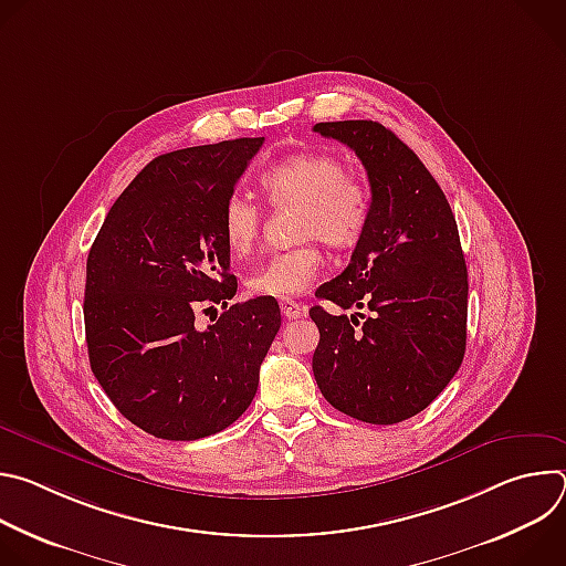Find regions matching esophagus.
<instances>
[{
  "label": "esophagus",
  "mask_w": 566,
  "mask_h": 566,
  "mask_svg": "<svg viewBox=\"0 0 566 566\" xmlns=\"http://www.w3.org/2000/svg\"><path fill=\"white\" fill-rule=\"evenodd\" d=\"M280 308H282V315L286 319H297V317H304L306 315V306L295 302L293 297H282L280 300Z\"/></svg>",
  "instance_id": "1"
}]
</instances>
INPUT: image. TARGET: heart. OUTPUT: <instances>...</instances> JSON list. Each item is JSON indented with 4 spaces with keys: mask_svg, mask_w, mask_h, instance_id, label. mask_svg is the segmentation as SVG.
<instances>
[{
    "mask_svg": "<svg viewBox=\"0 0 566 566\" xmlns=\"http://www.w3.org/2000/svg\"><path fill=\"white\" fill-rule=\"evenodd\" d=\"M260 186L273 206H300L297 239L308 241L269 258L247 284L255 295L293 297L319 273L322 253L313 239L332 249H347L363 237L369 221V192L338 156L325 151H302L280 160L262 175ZM260 230L262 212L251 199L241 195L226 199L221 237L232 258L251 255Z\"/></svg>",
    "mask_w": 566,
    "mask_h": 566,
    "instance_id": "1",
    "label": "heart"
}]
</instances>
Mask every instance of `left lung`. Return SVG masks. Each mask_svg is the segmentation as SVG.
<instances>
[{
    "label": "left lung",
    "instance_id": "1",
    "mask_svg": "<svg viewBox=\"0 0 566 566\" xmlns=\"http://www.w3.org/2000/svg\"><path fill=\"white\" fill-rule=\"evenodd\" d=\"M313 132L352 147L371 186L369 221L349 266L315 297L358 316L308 311L319 343L315 382L358 421L391 426L423 412L465 354L468 271L450 203L421 158L374 120L317 123Z\"/></svg>",
    "mask_w": 566,
    "mask_h": 566
}]
</instances>
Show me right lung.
Segmentation results:
<instances>
[{"label":"right lung","mask_w":566,"mask_h":566,"mask_svg":"<svg viewBox=\"0 0 566 566\" xmlns=\"http://www.w3.org/2000/svg\"><path fill=\"white\" fill-rule=\"evenodd\" d=\"M264 136L186 147L147 164L87 258L90 365L116 410L156 439L195 441L247 412L282 317L237 293L221 210ZM221 303L206 331L193 315Z\"/></svg>","instance_id":"add662e5"}]
</instances>
